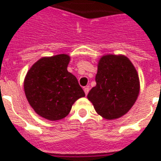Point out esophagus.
Wrapping results in <instances>:
<instances>
[{
  "mask_svg": "<svg viewBox=\"0 0 161 161\" xmlns=\"http://www.w3.org/2000/svg\"><path fill=\"white\" fill-rule=\"evenodd\" d=\"M90 89H89V87L86 86V87H84V92H85V94L87 95L88 94V92H89Z\"/></svg>",
  "mask_w": 161,
  "mask_h": 161,
  "instance_id": "1",
  "label": "esophagus"
}]
</instances>
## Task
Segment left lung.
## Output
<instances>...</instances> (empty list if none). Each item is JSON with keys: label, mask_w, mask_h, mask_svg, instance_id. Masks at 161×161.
<instances>
[{"label": "left lung", "mask_w": 161, "mask_h": 161, "mask_svg": "<svg viewBox=\"0 0 161 161\" xmlns=\"http://www.w3.org/2000/svg\"><path fill=\"white\" fill-rule=\"evenodd\" d=\"M96 86L87 98L96 112L113 120L131 109L139 93V75L132 62L124 55L108 54L98 62Z\"/></svg>", "instance_id": "left-lung-1"}]
</instances>
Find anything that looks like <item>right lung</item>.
Returning a JSON list of instances; mask_svg holds the SVG:
<instances>
[{
	"label": "right lung",
	"mask_w": 161,
	"mask_h": 161,
	"mask_svg": "<svg viewBox=\"0 0 161 161\" xmlns=\"http://www.w3.org/2000/svg\"><path fill=\"white\" fill-rule=\"evenodd\" d=\"M69 59L64 53L42 58L25 77V95L30 106L48 120L65 118L75 102L85 97L76 77L67 70Z\"/></svg>",
	"instance_id": "obj_1"
}]
</instances>
